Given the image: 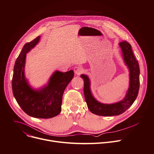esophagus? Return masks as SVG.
Returning a JSON list of instances; mask_svg holds the SVG:
<instances>
[{"label":"esophagus","mask_w":154,"mask_h":154,"mask_svg":"<svg viewBox=\"0 0 154 154\" xmlns=\"http://www.w3.org/2000/svg\"><path fill=\"white\" fill-rule=\"evenodd\" d=\"M74 72H75V75H80L82 73H83V69L82 67H80V66H75L74 68Z\"/></svg>","instance_id":"esophagus-1"}]
</instances>
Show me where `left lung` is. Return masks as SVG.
I'll list each match as a JSON object with an SVG mask.
<instances>
[{
	"mask_svg": "<svg viewBox=\"0 0 154 154\" xmlns=\"http://www.w3.org/2000/svg\"><path fill=\"white\" fill-rule=\"evenodd\" d=\"M122 55L129 71V87L123 98L116 103L104 104L97 101L93 96L91 90V81L86 74H81L84 81L85 99L88 109L94 114L100 116H119L127 110L136 100L139 88V63L133 53L131 45L127 41H123L119 44Z\"/></svg>",
	"mask_w": 154,
	"mask_h": 154,
	"instance_id": "left-lung-1",
	"label": "left lung"
}]
</instances>
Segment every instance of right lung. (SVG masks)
<instances>
[{"mask_svg":"<svg viewBox=\"0 0 154 154\" xmlns=\"http://www.w3.org/2000/svg\"><path fill=\"white\" fill-rule=\"evenodd\" d=\"M40 36L26 44L15 64L12 79L13 93L26 114L38 119H50L61 111L63 93L74 77L72 70L62 72L55 71L44 86L35 88L25 75L26 54L39 42Z\"/></svg>","mask_w":154,"mask_h":154,"instance_id":"right-lung-1","label":"right lung"}]
</instances>
